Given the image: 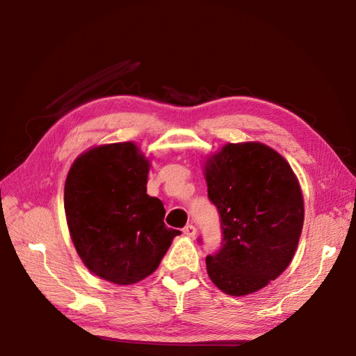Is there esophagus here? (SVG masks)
Returning <instances> with one entry per match:
<instances>
[{
    "label": "esophagus",
    "instance_id": "1",
    "mask_svg": "<svg viewBox=\"0 0 356 356\" xmlns=\"http://www.w3.org/2000/svg\"><path fill=\"white\" fill-rule=\"evenodd\" d=\"M182 233H184L186 236H191V238H193V236L196 234V227L193 224H188V225H186L184 229H182Z\"/></svg>",
    "mask_w": 356,
    "mask_h": 356
}]
</instances>
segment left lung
Wrapping results in <instances>:
<instances>
[{"instance_id":"left-lung-1","label":"left lung","mask_w":356,"mask_h":356,"mask_svg":"<svg viewBox=\"0 0 356 356\" xmlns=\"http://www.w3.org/2000/svg\"><path fill=\"white\" fill-rule=\"evenodd\" d=\"M204 177L222 236L220 250L207 257L208 275L225 294H252L293 260L305 220L298 181L261 143L222 147L207 161Z\"/></svg>"}]
</instances>
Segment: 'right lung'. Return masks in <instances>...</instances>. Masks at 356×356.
<instances>
[{"label":"right lung","mask_w":356,"mask_h":356,"mask_svg":"<svg viewBox=\"0 0 356 356\" xmlns=\"http://www.w3.org/2000/svg\"><path fill=\"white\" fill-rule=\"evenodd\" d=\"M148 159L134 143L89 149L65 182L67 222L84 266L105 281L131 285L159 267L179 230L163 222L160 199L147 195Z\"/></svg>","instance_id":"obj_1"}]
</instances>
